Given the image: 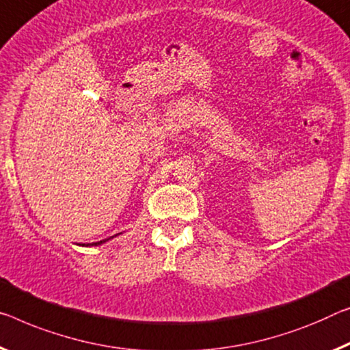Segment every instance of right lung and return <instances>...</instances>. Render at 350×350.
I'll list each match as a JSON object with an SVG mask.
<instances>
[{
  "label": "right lung",
  "mask_w": 350,
  "mask_h": 350,
  "mask_svg": "<svg viewBox=\"0 0 350 350\" xmlns=\"http://www.w3.org/2000/svg\"><path fill=\"white\" fill-rule=\"evenodd\" d=\"M117 236V234H116ZM111 238H114V236H111ZM111 238H107V239H103V241H98V243H92V244H88V245H100V244H105L106 241H109ZM83 245H85V244H83Z\"/></svg>",
  "instance_id": "1"
}]
</instances>
